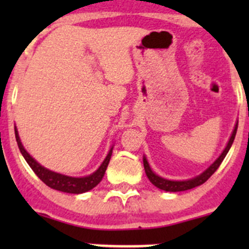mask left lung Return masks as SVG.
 I'll use <instances>...</instances> for the list:
<instances>
[{"mask_svg": "<svg viewBox=\"0 0 249 249\" xmlns=\"http://www.w3.org/2000/svg\"><path fill=\"white\" fill-rule=\"evenodd\" d=\"M237 125H238V122H236L235 127H233V130H232L231 136H230V139L227 143V147H225L224 150L220 153L219 157H218L217 159L213 161V164H211L210 166H208L202 173H200V175L196 176V177L190 178V179L171 180V179H166V178L160 177L159 175H157V173L153 171L152 167L149 166V162H148L145 155H143V166H144V171H145V175H147L148 179L152 182V184H154L155 187L159 188V189L165 190V192H171V193L184 192V190L193 189V188L199 187V185L203 184V183H205L206 180H207L208 178L213 175V173L217 171V169L219 167V165L222 164V161L224 160V158L227 157L228 152H229V149L231 148L233 140H235L236 131H237Z\"/></svg>", "mask_w": 249, "mask_h": 249, "instance_id": "obj_1", "label": "left lung"}]
</instances>
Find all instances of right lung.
<instances>
[{
	"label": "right lung",
	"mask_w": 249,
	"mask_h": 249,
	"mask_svg": "<svg viewBox=\"0 0 249 249\" xmlns=\"http://www.w3.org/2000/svg\"><path fill=\"white\" fill-rule=\"evenodd\" d=\"M14 131H16V139L18 142V147H19L20 153L22 154L24 159L26 160L27 164L30 165V167L32 169V171L38 176L39 179L43 183H46L48 187H50L52 189L59 190L62 193H70V194H83V193H87L89 190H91L92 188L96 187L101 179L104 178L105 172H106L107 166H108V162L112 157L113 152V145L110 147L108 154L105 158V160L102 161V164L100 165L99 169L95 172H92L91 175L84 176V177H71V176L62 175V173H57L52 171V170L47 169V167L42 166L38 161L34 159L31 155L29 154L26 149L22 145L21 140H20L19 134H18L17 126H14Z\"/></svg>",
	"instance_id": "obj_1"
}]
</instances>
